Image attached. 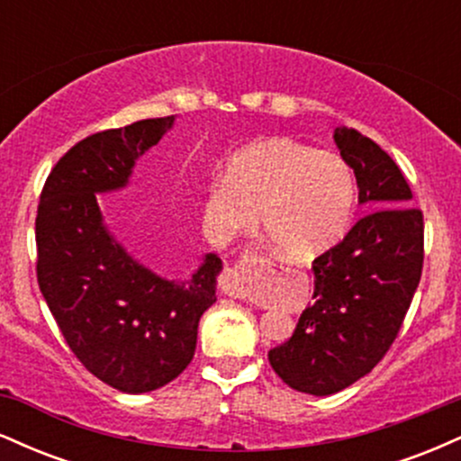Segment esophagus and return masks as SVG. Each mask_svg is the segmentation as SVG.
<instances>
[{
    "instance_id": "34e87169",
    "label": "esophagus",
    "mask_w": 461,
    "mask_h": 461,
    "mask_svg": "<svg viewBox=\"0 0 461 461\" xmlns=\"http://www.w3.org/2000/svg\"><path fill=\"white\" fill-rule=\"evenodd\" d=\"M219 285H221V290H223L225 294H230V297H234V299H245L247 297L245 285H242L240 277H238V271L234 267L225 268V273L221 275V279H219Z\"/></svg>"
}]
</instances>
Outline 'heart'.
<instances>
[{
	"label": "heart",
	"instance_id": "b5f03b06",
	"mask_svg": "<svg viewBox=\"0 0 461 461\" xmlns=\"http://www.w3.org/2000/svg\"><path fill=\"white\" fill-rule=\"evenodd\" d=\"M357 184L351 167L333 151H316L284 136L238 149L203 197V225L230 240L258 223L279 251L312 260L347 236L356 212Z\"/></svg>",
	"mask_w": 461,
	"mask_h": 461
}]
</instances>
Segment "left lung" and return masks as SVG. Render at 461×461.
Here are the masks:
<instances>
[{"mask_svg": "<svg viewBox=\"0 0 461 461\" xmlns=\"http://www.w3.org/2000/svg\"><path fill=\"white\" fill-rule=\"evenodd\" d=\"M340 156L356 171L366 212L330 251L312 262L314 303L293 338L268 351L293 390L340 393L382 362L403 327L422 275L425 223L393 158L353 128H336Z\"/></svg>", "mask_w": 461, "mask_h": 461, "instance_id": "obj_1", "label": "left lung"}]
</instances>
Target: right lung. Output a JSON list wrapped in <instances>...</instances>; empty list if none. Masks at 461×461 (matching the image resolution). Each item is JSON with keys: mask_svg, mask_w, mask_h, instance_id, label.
<instances>
[{"mask_svg": "<svg viewBox=\"0 0 461 461\" xmlns=\"http://www.w3.org/2000/svg\"><path fill=\"white\" fill-rule=\"evenodd\" d=\"M171 125L160 116L79 140L47 176L36 210V279L60 333L88 373L130 394L184 373L216 301L214 253L188 282L158 277L105 230L97 203V193L128 184L136 158Z\"/></svg>", "mask_w": 461, "mask_h": 461, "instance_id": "right-lung-1", "label": "right lung"}]
</instances>
